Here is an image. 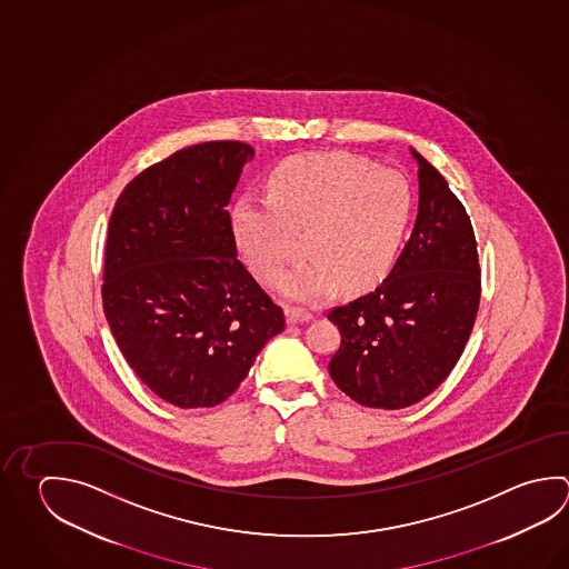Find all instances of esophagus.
Segmentation results:
<instances>
[{
	"instance_id": "esophagus-1",
	"label": "esophagus",
	"mask_w": 569,
	"mask_h": 569,
	"mask_svg": "<svg viewBox=\"0 0 569 569\" xmlns=\"http://www.w3.org/2000/svg\"><path fill=\"white\" fill-rule=\"evenodd\" d=\"M312 319V312L309 310L299 309V307H287V322L289 325H299V322H307Z\"/></svg>"
}]
</instances>
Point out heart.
<instances>
[{
	"mask_svg": "<svg viewBox=\"0 0 569 569\" xmlns=\"http://www.w3.org/2000/svg\"><path fill=\"white\" fill-rule=\"evenodd\" d=\"M413 212V188L397 170L351 154L292 156L272 170L267 197L238 198L232 230L250 270L264 284H277L290 228H305L307 257L280 290L315 305L341 282L347 290L379 284L401 254Z\"/></svg>",
	"mask_w": 569,
	"mask_h": 569,
	"instance_id": "1",
	"label": "heart"
}]
</instances>
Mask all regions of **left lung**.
<instances>
[{"instance_id":"8db88e82","label":"left lung","mask_w":569,"mask_h":569,"mask_svg":"<svg viewBox=\"0 0 569 569\" xmlns=\"http://www.w3.org/2000/svg\"><path fill=\"white\" fill-rule=\"evenodd\" d=\"M419 162V217L391 274L327 312L341 332L332 381L375 409L419 403L453 371L476 322L481 269L471 220L443 176Z\"/></svg>"}]
</instances>
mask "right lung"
I'll list each match as a JSON object with an SVG mask.
<instances>
[{
    "instance_id": "1",
    "label": "right lung",
    "mask_w": 569,
    "mask_h": 569,
    "mask_svg": "<svg viewBox=\"0 0 569 569\" xmlns=\"http://www.w3.org/2000/svg\"><path fill=\"white\" fill-rule=\"evenodd\" d=\"M254 150L188 146L148 166L116 200L102 302L126 362L180 409L214 407L244 381L284 312L238 260L228 202Z\"/></svg>"
}]
</instances>
